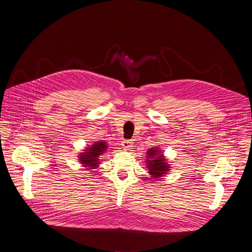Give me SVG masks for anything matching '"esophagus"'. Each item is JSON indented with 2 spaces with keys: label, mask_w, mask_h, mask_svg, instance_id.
<instances>
[{
  "label": "esophagus",
  "mask_w": 252,
  "mask_h": 252,
  "mask_svg": "<svg viewBox=\"0 0 252 252\" xmlns=\"http://www.w3.org/2000/svg\"><path fill=\"white\" fill-rule=\"evenodd\" d=\"M122 146H123L124 149L128 150V149H130V147H132V142H131L130 140H124V141L122 142Z\"/></svg>",
  "instance_id": "esophagus-1"
}]
</instances>
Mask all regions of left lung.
I'll use <instances>...</instances> for the list:
<instances>
[{
	"instance_id": "8db88e82",
	"label": "left lung",
	"mask_w": 252,
	"mask_h": 252,
	"mask_svg": "<svg viewBox=\"0 0 252 252\" xmlns=\"http://www.w3.org/2000/svg\"><path fill=\"white\" fill-rule=\"evenodd\" d=\"M158 151L159 150L152 148L147 152V155L149 157V159H147V164L150 170L149 173L153 176V178L161 177L162 175L166 174V171L169 170V166L165 161V158H163V155L158 156ZM155 156L156 157V158H154Z\"/></svg>"
}]
</instances>
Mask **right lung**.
Here are the masks:
<instances>
[{
  "label": "right lung",
  "mask_w": 252,
  "mask_h": 252,
  "mask_svg": "<svg viewBox=\"0 0 252 252\" xmlns=\"http://www.w3.org/2000/svg\"><path fill=\"white\" fill-rule=\"evenodd\" d=\"M106 149V144L105 142H96L93 147L89 148L86 153H83L80 156V161L84 164L86 167L92 168L94 169L97 167L98 163V157L103 154V152Z\"/></svg>",
  "instance_id": "1"
}]
</instances>
